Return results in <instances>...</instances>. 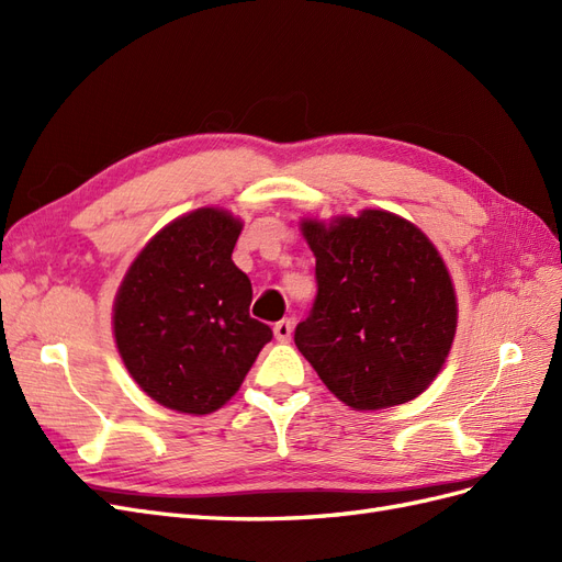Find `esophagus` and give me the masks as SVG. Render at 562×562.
<instances>
[{
	"instance_id": "obj_1",
	"label": "esophagus",
	"mask_w": 562,
	"mask_h": 562,
	"mask_svg": "<svg viewBox=\"0 0 562 562\" xmlns=\"http://www.w3.org/2000/svg\"><path fill=\"white\" fill-rule=\"evenodd\" d=\"M293 335V321L291 318H281L277 326H274V337L279 339V342H288Z\"/></svg>"
}]
</instances>
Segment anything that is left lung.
I'll list each match as a JSON object with an SVG mask.
<instances>
[{"instance_id": "left-lung-1", "label": "left lung", "mask_w": 562, "mask_h": 562, "mask_svg": "<svg viewBox=\"0 0 562 562\" xmlns=\"http://www.w3.org/2000/svg\"><path fill=\"white\" fill-rule=\"evenodd\" d=\"M316 258V300L295 345L353 411L417 398L443 368L457 297L434 244L386 211L302 220Z\"/></svg>"}]
</instances>
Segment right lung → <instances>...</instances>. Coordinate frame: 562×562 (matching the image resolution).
Wrapping results in <instances>:
<instances>
[{"label":"right lung","instance_id":"obj_1","mask_svg":"<svg viewBox=\"0 0 562 562\" xmlns=\"http://www.w3.org/2000/svg\"><path fill=\"white\" fill-rule=\"evenodd\" d=\"M241 227L220 209L187 213L140 250L119 285L116 349L145 394L171 411L223 407L271 339L248 312V277L232 262Z\"/></svg>","mask_w":562,"mask_h":562}]
</instances>
